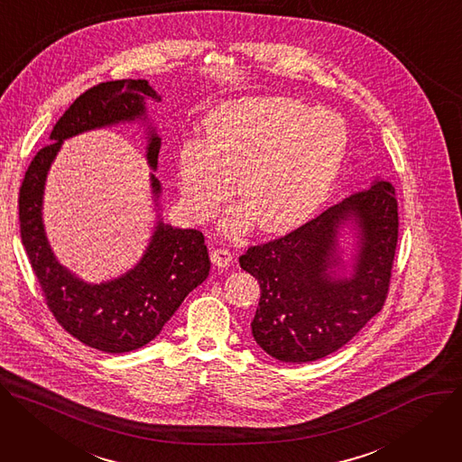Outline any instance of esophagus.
Wrapping results in <instances>:
<instances>
[{
  "mask_svg": "<svg viewBox=\"0 0 462 462\" xmlns=\"http://www.w3.org/2000/svg\"><path fill=\"white\" fill-rule=\"evenodd\" d=\"M211 263L217 268H227L233 263V253L229 249H213L211 251Z\"/></svg>",
  "mask_w": 462,
  "mask_h": 462,
  "instance_id": "obj_1",
  "label": "esophagus"
}]
</instances>
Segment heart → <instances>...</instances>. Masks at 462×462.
I'll return each instance as SVG.
<instances>
[{"label": "heart", "mask_w": 462, "mask_h": 462, "mask_svg": "<svg viewBox=\"0 0 462 462\" xmlns=\"http://www.w3.org/2000/svg\"><path fill=\"white\" fill-rule=\"evenodd\" d=\"M348 146L343 119L290 97H251L218 106L203 119V141L178 152L187 209L211 218L236 178L242 205L227 220L240 231L253 218L281 233L309 220L328 198Z\"/></svg>", "instance_id": "heart-1"}]
</instances>
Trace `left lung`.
I'll return each instance as SVG.
<instances>
[{"label":"left lung","instance_id":"8db88e82","mask_svg":"<svg viewBox=\"0 0 462 462\" xmlns=\"http://www.w3.org/2000/svg\"><path fill=\"white\" fill-rule=\"evenodd\" d=\"M341 237L353 238L348 258ZM396 242L394 187L374 180L286 236L251 245L238 263L261 284L254 341L286 364L341 348L382 310Z\"/></svg>","mask_w":462,"mask_h":462}]
</instances>
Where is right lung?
<instances>
[{
	"label": "right lung",
	"instance_id": "1",
	"mask_svg": "<svg viewBox=\"0 0 462 462\" xmlns=\"http://www.w3.org/2000/svg\"><path fill=\"white\" fill-rule=\"evenodd\" d=\"M146 98L162 100L148 80H112L84 91L57 121L31 162L20 189V233L29 263L42 286L49 310L84 345L121 354L156 337L183 299L209 275L211 261L205 238L196 229L165 224L158 215L141 261L126 273L86 282L59 263L43 227V189L51 165L66 139L106 126L146 125V163L158 169L162 137L146 117ZM152 198L160 211L162 183L150 172Z\"/></svg>",
	"mask_w": 462,
	"mask_h": 462
}]
</instances>
